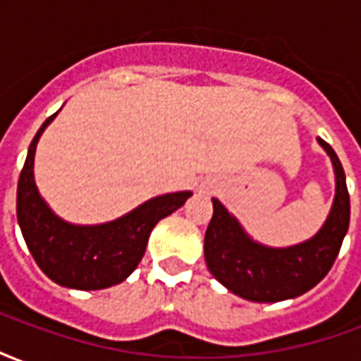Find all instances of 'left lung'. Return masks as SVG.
Wrapping results in <instances>:
<instances>
[{"mask_svg":"<svg viewBox=\"0 0 361 361\" xmlns=\"http://www.w3.org/2000/svg\"><path fill=\"white\" fill-rule=\"evenodd\" d=\"M331 157L336 191L325 224L311 240L290 247H267L245 234L242 224L212 199V219L204 234V261L220 284L243 300L272 303L298 298L331 271L350 224L346 176L333 147L317 137Z\"/></svg>","mask_w":361,"mask_h":361,"instance_id":"1","label":"left lung"}]
</instances>
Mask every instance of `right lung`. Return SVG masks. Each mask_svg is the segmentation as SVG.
<instances>
[{
    "instance_id": "1",
    "label": "right lung",
    "mask_w": 361,
    "mask_h": 361,
    "mask_svg": "<svg viewBox=\"0 0 361 361\" xmlns=\"http://www.w3.org/2000/svg\"><path fill=\"white\" fill-rule=\"evenodd\" d=\"M46 119L28 147L17 185V219L36 265L56 284L75 290H102L119 284L141 263L158 220L178 211L191 191L149 199L126 216L96 226H77L61 220L46 204L35 183L36 142L50 121Z\"/></svg>"
}]
</instances>
